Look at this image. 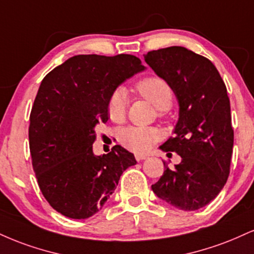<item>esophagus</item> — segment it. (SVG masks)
Wrapping results in <instances>:
<instances>
[{
  "label": "esophagus",
  "instance_id": "esophagus-1",
  "mask_svg": "<svg viewBox=\"0 0 254 254\" xmlns=\"http://www.w3.org/2000/svg\"><path fill=\"white\" fill-rule=\"evenodd\" d=\"M135 158H136V161H143V160H145L146 156H145V155H142V154H136Z\"/></svg>",
  "mask_w": 254,
  "mask_h": 254
}]
</instances>
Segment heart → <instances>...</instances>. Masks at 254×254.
Listing matches in <instances>:
<instances>
[{
  "label": "heart",
  "instance_id": "b5f03b06",
  "mask_svg": "<svg viewBox=\"0 0 254 254\" xmlns=\"http://www.w3.org/2000/svg\"><path fill=\"white\" fill-rule=\"evenodd\" d=\"M136 91L144 99L160 110V115L166 114L174 102V91L168 81L160 77H146L136 84ZM129 99L123 87H117L109 96V118L116 123H121L127 116ZM161 138V132L156 127H127L118 132V140L124 148L133 152H145Z\"/></svg>",
  "mask_w": 254,
  "mask_h": 254
}]
</instances>
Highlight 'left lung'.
Returning a JSON list of instances; mask_svg holds the SVG:
<instances>
[{"label": "left lung", "mask_w": 254, "mask_h": 254, "mask_svg": "<svg viewBox=\"0 0 254 254\" xmlns=\"http://www.w3.org/2000/svg\"><path fill=\"white\" fill-rule=\"evenodd\" d=\"M144 60L180 104L175 136L161 149L182 161L172 169L163 162L152 191L179 209H200L218 196L230 175L234 131L227 88L212 61L181 46L148 52Z\"/></svg>", "instance_id": "obj_1"}]
</instances>
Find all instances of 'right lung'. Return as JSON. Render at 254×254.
Masks as SVG:
<instances>
[{"label": "right lung", "instance_id": "1", "mask_svg": "<svg viewBox=\"0 0 254 254\" xmlns=\"http://www.w3.org/2000/svg\"><path fill=\"white\" fill-rule=\"evenodd\" d=\"M130 54L75 56L41 81L29 117V150L38 185L47 202L71 219H87L103 208L133 155L115 145L94 156V127L109 119V96L143 71Z\"/></svg>", "mask_w": 254, "mask_h": 254}]
</instances>
